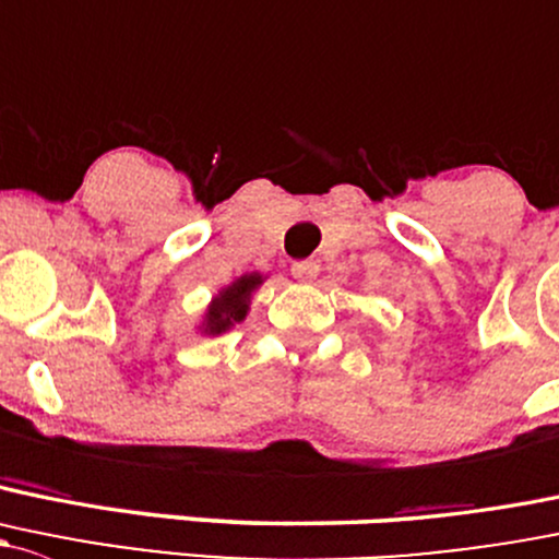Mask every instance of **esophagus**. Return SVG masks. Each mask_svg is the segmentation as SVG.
Returning <instances> with one entry per match:
<instances>
[{
	"label": "esophagus",
	"mask_w": 559,
	"mask_h": 559,
	"mask_svg": "<svg viewBox=\"0 0 559 559\" xmlns=\"http://www.w3.org/2000/svg\"><path fill=\"white\" fill-rule=\"evenodd\" d=\"M292 275H295L297 281H302V284H310V281H316V275H319V264L313 260H299L292 264Z\"/></svg>",
	"instance_id": "34e87169"
}]
</instances>
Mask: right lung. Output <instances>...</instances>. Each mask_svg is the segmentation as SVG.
Instances as JSON below:
<instances>
[{
    "mask_svg": "<svg viewBox=\"0 0 559 559\" xmlns=\"http://www.w3.org/2000/svg\"><path fill=\"white\" fill-rule=\"evenodd\" d=\"M262 281L264 275L260 273H246L240 275V278H235L230 286H225L219 295L211 299L209 310H205L203 326H201L203 334L216 337V334L227 332L230 326L240 324V321L246 319V313H249L251 295L260 289Z\"/></svg>",
    "mask_w": 559,
    "mask_h": 559,
    "instance_id": "1",
    "label": "right lung"
}]
</instances>
